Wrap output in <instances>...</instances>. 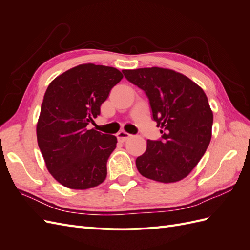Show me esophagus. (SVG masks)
I'll return each mask as SVG.
<instances>
[{
  "mask_svg": "<svg viewBox=\"0 0 250 250\" xmlns=\"http://www.w3.org/2000/svg\"><path fill=\"white\" fill-rule=\"evenodd\" d=\"M130 137H131V134H129V133L124 131V130H121V131H119L117 133V138H118V140L120 142H125V141H127L128 139H129Z\"/></svg>",
  "mask_w": 250,
  "mask_h": 250,
  "instance_id": "34e87169",
  "label": "esophagus"
}]
</instances>
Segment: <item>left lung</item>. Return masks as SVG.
<instances>
[{
	"label": "left lung",
	"instance_id": "obj_1",
	"mask_svg": "<svg viewBox=\"0 0 250 250\" xmlns=\"http://www.w3.org/2000/svg\"><path fill=\"white\" fill-rule=\"evenodd\" d=\"M146 93L162 140L147 141L135 165L144 177L176 183L187 177L209 145L213 111L203 89L184 74L164 67L123 70Z\"/></svg>",
	"mask_w": 250,
	"mask_h": 250
}]
</instances>
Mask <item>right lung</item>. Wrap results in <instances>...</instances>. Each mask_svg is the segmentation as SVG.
<instances>
[{
	"label": "right lung",
	"mask_w": 250,
	"mask_h": 250,
	"mask_svg": "<svg viewBox=\"0 0 250 250\" xmlns=\"http://www.w3.org/2000/svg\"><path fill=\"white\" fill-rule=\"evenodd\" d=\"M122 78L116 67L79 64L57 76L44 93L37 143L48 171L65 188L87 190L106 178L117 138L86 126L100 115L102 103Z\"/></svg>",
	"instance_id": "right-lung-1"
}]
</instances>
